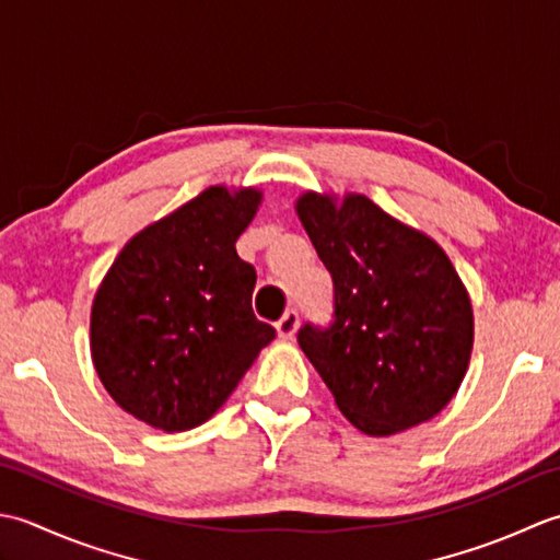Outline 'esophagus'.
Listing matches in <instances>:
<instances>
[{
	"label": "esophagus",
	"mask_w": 560,
	"mask_h": 560,
	"mask_svg": "<svg viewBox=\"0 0 560 560\" xmlns=\"http://www.w3.org/2000/svg\"><path fill=\"white\" fill-rule=\"evenodd\" d=\"M276 328H278V336L282 340H292L294 334H296V328H300V314H296L294 310L284 312V316L276 324Z\"/></svg>",
	"instance_id": "1"
}]
</instances>
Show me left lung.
<instances>
[{
	"instance_id": "1",
	"label": "left lung",
	"mask_w": 560,
	"mask_h": 560,
	"mask_svg": "<svg viewBox=\"0 0 560 560\" xmlns=\"http://www.w3.org/2000/svg\"><path fill=\"white\" fill-rule=\"evenodd\" d=\"M294 210L336 290L334 326H304L300 346L340 413L372 438L435 418L474 348L471 296L450 256L362 192L306 190Z\"/></svg>"
}]
</instances>
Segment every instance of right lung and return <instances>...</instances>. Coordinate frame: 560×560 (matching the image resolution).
Listing matches in <instances>:
<instances>
[{"instance_id":"add662e5","label":"right lung","mask_w":560,"mask_h":560,"mask_svg":"<svg viewBox=\"0 0 560 560\" xmlns=\"http://www.w3.org/2000/svg\"><path fill=\"white\" fill-rule=\"evenodd\" d=\"M264 190L210 186L137 232L101 280L89 343L125 413L164 432L202 425L276 328L250 310L256 270L236 254Z\"/></svg>"}]
</instances>
